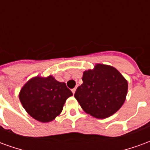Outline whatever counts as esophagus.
<instances>
[{
    "label": "esophagus",
    "mask_w": 150,
    "mask_h": 150,
    "mask_svg": "<svg viewBox=\"0 0 150 150\" xmlns=\"http://www.w3.org/2000/svg\"><path fill=\"white\" fill-rule=\"evenodd\" d=\"M75 91H76V88H73V89H72V90H71L72 93H73V94H75Z\"/></svg>",
    "instance_id": "obj_1"
}]
</instances>
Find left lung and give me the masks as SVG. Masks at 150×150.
Segmentation results:
<instances>
[{"label": "left lung", "mask_w": 150, "mask_h": 150, "mask_svg": "<svg viewBox=\"0 0 150 150\" xmlns=\"http://www.w3.org/2000/svg\"><path fill=\"white\" fill-rule=\"evenodd\" d=\"M83 83L75 97L85 112L104 119L116 112L125 103L128 82L115 67L96 64L83 73Z\"/></svg>", "instance_id": "left-lung-1"}]
</instances>
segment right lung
<instances>
[{
	"instance_id": "right-lung-1",
	"label": "right lung",
	"mask_w": 150,
	"mask_h": 150,
	"mask_svg": "<svg viewBox=\"0 0 150 150\" xmlns=\"http://www.w3.org/2000/svg\"><path fill=\"white\" fill-rule=\"evenodd\" d=\"M65 83L52 75L30 79L19 93V99L26 112L40 122L52 121L61 113L67 99L72 96Z\"/></svg>"
}]
</instances>
